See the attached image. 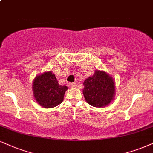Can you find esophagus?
<instances>
[{"label": "esophagus", "instance_id": "esophagus-1", "mask_svg": "<svg viewBox=\"0 0 153 153\" xmlns=\"http://www.w3.org/2000/svg\"><path fill=\"white\" fill-rule=\"evenodd\" d=\"M69 85H70L71 88H75L76 86V83H70V84H69Z\"/></svg>", "mask_w": 153, "mask_h": 153}]
</instances>
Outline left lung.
I'll return each mask as SVG.
<instances>
[{"label":"left lung","instance_id":"obj_1","mask_svg":"<svg viewBox=\"0 0 153 153\" xmlns=\"http://www.w3.org/2000/svg\"><path fill=\"white\" fill-rule=\"evenodd\" d=\"M84 86L83 94L86 102L92 106L103 108L114 99L115 81L104 71L95 70L92 76L84 81Z\"/></svg>","mask_w":153,"mask_h":153}]
</instances>
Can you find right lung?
<instances>
[{
  "mask_svg": "<svg viewBox=\"0 0 153 153\" xmlns=\"http://www.w3.org/2000/svg\"><path fill=\"white\" fill-rule=\"evenodd\" d=\"M68 87L59 85L55 75L51 71L35 76L33 82L34 98L43 108H51L62 103Z\"/></svg>",
  "mask_w": 153,
  "mask_h": 153,
  "instance_id": "obj_1",
  "label": "right lung"
}]
</instances>
